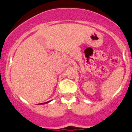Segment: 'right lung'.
Instances as JSON below:
<instances>
[{
    "mask_svg": "<svg viewBox=\"0 0 132 132\" xmlns=\"http://www.w3.org/2000/svg\"><path fill=\"white\" fill-rule=\"evenodd\" d=\"M50 101H48V102H46V103H40V104H46V103H49Z\"/></svg>",
    "mask_w": 132,
    "mask_h": 132,
    "instance_id": "right-lung-1",
    "label": "right lung"
}]
</instances>
